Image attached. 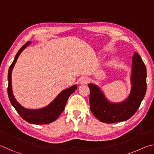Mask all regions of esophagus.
I'll return each instance as SVG.
<instances>
[{
  "instance_id": "1",
  "label": "esophagus",
  "mask_w": 154,
  "mask_h": 154,
  "mask_svg": "<svg viewBox=\"0 0 154 154\" xmlns=\"http://www.w3.org/2000/svg\"><path fill=\"white\" fill-rule=\"evenodd\" d=\"M88 82H89V79L86 77H81L79 80L80 84H85V83H87Z\"/></svg>"
}]
</instances>
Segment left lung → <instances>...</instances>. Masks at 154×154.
Here are the masks:
<instances>
[{"mask_svg":"<svg viewBox=\"0 0 154 154\" xmlns=\"http://www.w3.org/2000/svg\"><path fill=\"white\" fill-rule=\"evenodd\" d=\"M147 71L144 62L137 52L132 59L130 80L131 89L123 101L113 103L106 98L101 88L94 83H89L90 106L92 113L99 121L111 124L126 121L136 113L147 90Z\"/></svg>","mask_w":154,"mask_h":154,"instance_id":"8db88e82","label":"left lung"}]
</instances>
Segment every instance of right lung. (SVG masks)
Instances as JSON below:
<instances>
[{
	"instance_id": "add662e5",
	"label": "right lung",
	"mask_w": 154,
	"mask_h": 154,
	"mask_svg": "<svg viewBox=\"0 0 154 154\" xmlns=\"http://www.w3.org/2000/svg\"><path fill=\"white\" fill-rule=\"evenodd\" d=\"M31 43V41H28L25 45H23L15 56L14 60L10 66L8 72V88L7 92L10 102L11 105L14 106L15 110L17 111L18 114L24 119L25 121L30 124H46L51 123L56 121L58 119L60 115L64 111L65 106L67 102V100L70 95L73 93L75 90L77 88V85H73L67 89L62 90L58 95L54 99L51 103L48 105L44 106L43 108L37 109H30L25 108L17 102L13 93L12 90V82H11V74L13 69L18 59V57L21 53Z\"/></svg>"
}]
</instances>
